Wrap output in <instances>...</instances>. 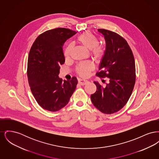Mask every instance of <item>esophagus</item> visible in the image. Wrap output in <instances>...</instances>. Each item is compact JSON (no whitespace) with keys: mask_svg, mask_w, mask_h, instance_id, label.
I'll use <instances>...</instances> for the list:
<instances>
[{"mask_svg":"<svg viewBox=\"0 0 159 159\" xmlns=\"http://www.w3.org/2000/svg\"><path fill=\"white\" fill-rule=\"evenodd\" d=\"M78 82L81 85H84V84H86V83H88V81L87 80H83V79H79Z\"/></svg>","mask_w":159,"mask_h":159,"instance_id":"esophagus-1","label":"esophagus"}]
</instances>
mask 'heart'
<instances>
[{
  "label": "heart",
  "instance_id": "heart-1",
  "mask_svg": "<svg viewBox=\"0 0 159 159\" xmlns=\"http://www.w3.org/2000/svg\"><path fill=\"white\" fill-rule=\"evenodd\" d=\"M77 41L83 46L91 50V57L95 60H100L106 53L105 46L99 43L98 38L92 32L87 31L79 35ZM73 49V45L68 44L64 51V55L66 58L70 56ZM93 68V64L90 62H83L79 64L76 67V72L81 77L88 76L89 72Z\"/></svg>",
  "mask_w": 159,
  "mask_h": 159
}]
</instances>
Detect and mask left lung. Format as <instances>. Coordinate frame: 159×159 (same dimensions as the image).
<instances>
[{
  "label": "left lung",
  "instance_id": "left-lung-1",
  "mask_svg": "<svg viewBox=\"0 0 159 159\" xmlns=\"http://www.w3.org/2000/svg\"><path fill=\"white\" fill-rule=\"evenodd\" d=\"M106 40V53L96 76L109 78L105 87L93 83L97 91L91 95L93 106L102 113L111 114L126 104L136 80L135 64L133 52L127 41L119 34L99 29Z\"/></svg>",
  "mask_w": 159,
  "mask_h": 159
}]
</instances>
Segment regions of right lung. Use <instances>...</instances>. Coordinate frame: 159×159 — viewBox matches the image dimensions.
<instances>
[{
  "instance_id": "add662e5",
  "label": "right lung",
  "mask_w": 159,
  "mask_h": 159,
  "mask_svg": "<svg viewBox=\"0 0 159 159\" xmlns=\"http://www.w3.org/2000/svg\"><path fill=\"white\" fill-rule=\"evenodd\" d=\"M76 31L57 28L40 34L31 47L27 77L31 91L39 105L55 112L64 107L76 89L77 80L59 78L60 66L65 62L62 46Z\"/></svg>"
}]
</instances>
